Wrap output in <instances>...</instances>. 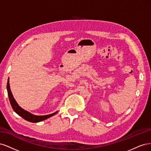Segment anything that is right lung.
I'll return each instance as SVG.
<instances>
[{
    "instance_id": "1",
    "label": "right lung",
    "mask_w": 151,
    "mask_h": 151,
    "mask_svg": "<svg viewBox=\"0 0 151 151\" xmlns=\"http://www.w3.org/2000/svg\"><path fill=\"white\" fill-rule=\"evenodd\" d=\"M7 93H8L9 101H10L11 105L12 106L14 111H15L16 114H17L19 115L22 116V117L24 119H25L26 120H27L29 122H33V123H36V122H39L42 121L45 119H47V118H49V117H50V116L55 115L57 113V111H56V112L53 113L52 114L43 115V116L34 115L30 113H29L28 111L24 110V109L21 108L20 106H19L18 105V104H17V102L15 100V99H14L11 88H10V85H9V80H8L7 84Z\"/></svg>"
}]
</instances>
